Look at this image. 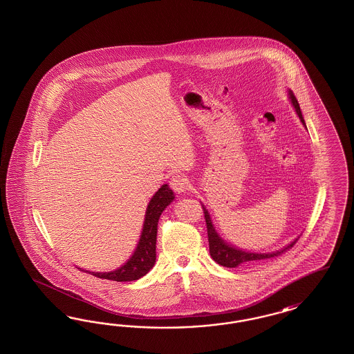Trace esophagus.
<instances>
[{
	"label": "esophagus",
	"mask_w": 354,
	"mask_h": 354,
	"mask_svg": "<svg viewBox=\"0 0 354 354\" xmlns=\"http://www.w3.org/2000/svg\"><path fill=\"white\" fill-rule=\"evenodd\" d=\"M170 187L174 192H185L188 188V179L184 175H174L170 179Z\"/></svg>",
	"instance_id": "1"
}]
</instances>
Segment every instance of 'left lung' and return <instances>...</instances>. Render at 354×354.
Returning <instances> with one entry per match:
<instances>
[{
	"mask_svg": "<svg viewBox=\"0 0 354 354\" xmlns=\"http://www.w3.org/2000/svg\"><path fill=\"white\" fill-rule=\"evenodd\" d=\"M288 98H290V104L292 106L295 107L299 118H300L301 123L305 126L306 129V124H305V120L302 117V113H301L300 105L296 100V97L293 95V92L288 89ZM203 209H204L205 219H206V227H207V237H209V252H210V256L214 259L215 262L221 266H225V268H237L243 263H249V262H256V261H261V259H268V258L277 257L279 254H281L283 252H286L287 249L293 247L296 244V241L299 240V237H296L293 241H290L288 245L278 249L275 252H268V253H256V252H250V250H244V249H240V248L235 247L230 243H227L225 240H223L221 235L216 232L214 225H213V221H212V216L209 214L207 209L205 207V205L203 204Z\"/></svg>",
	"mask_w": 354,
	"mask_h": 354,
	"instance_id": "left-lung-1",
	"label": "left lung"
}]
</instances>
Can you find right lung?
I'll list each match as a JSON object with an SVG mask.
<instances>
[{
    "instance_id": "obj_1",
    "label": "right lung",
    "mask_w": 354,
    "mask_h": 354,
    "mask_svg": "<svg viewBox=\"0 0 354 354\" xmlns=\"http://www.w3.org/2000/svg\"><path fill=\"white\" fill-rule=\"evenodd\" d=\"M175 200V194L169 188L167 184H163L157 192L150 198L147 206L142 231L140 235L139 243L135 252L129 261L120 268L106 272H96L83 270L88 274H92L97 278L114 280V281H132L147 275L150 268L156 263V243H157V230L158 221L163 210Z\"/></svg>"
}]
</instances>
